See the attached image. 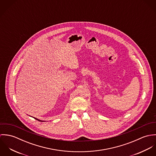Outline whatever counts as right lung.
<instances>
[{"mask_svg":"<svg viewBox=\"0 0 156 156\" xmlns=\"http://www.w3.org/2000/svg\"><path fill=\"white\" fill-rule=\"evenodd\" d=\"M34 118H35V119H37V120H38V121H41V122H42V121H41V120H40V119H37V118H34Z\"/></svg>","mask_w":156,"mask_h":156,"instance_id":"right-lung-1","label":"right lung"}]
</instances>
